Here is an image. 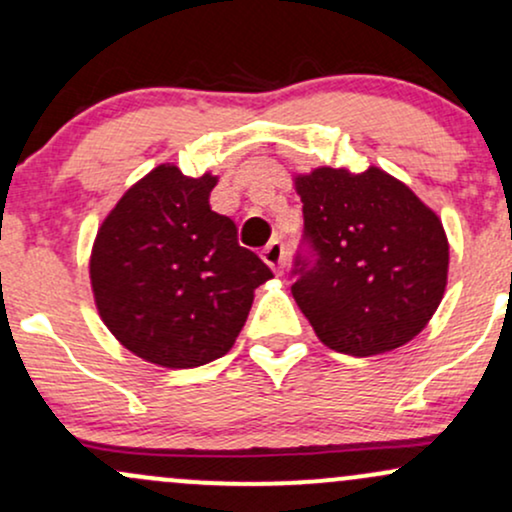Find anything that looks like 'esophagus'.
<instances>
[{"label": "esophagus", "instance_id": "obj_1", "mask_svg": "<svg viewBox=\"0 0 512 512\" xmlns=\"http://www.w3.org/2000/svg\"><path fill=\"white\" fill-rule=\"evenodd\" d=\"M262 260L267 262L276 274H281L286 267V260H289V252H286L281 240H272V243L262 250Z\"/></svg>", "mask_w": 512, "mask_h": 512}]
</instances>
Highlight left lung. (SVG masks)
<instances>
[{
  "mask_svg": "<svg viewBox=\"0 0 512 512\" xmlns=\"http://www.w3.org/2000/svg\"><path fill=\"white\" fill-rule=\"evenodd\" d=\"M303 245L291 286L322 344L375 356L407 344L436 313L448 281L443 223L380 168L298 175Z\"/></svg>",
  "mask_w": 512,
  "mask_h": 512,
  "instance_id": "1",
  "label": "left lung"
}]
</instances>
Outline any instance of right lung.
Masks as SVG:
<instances>
[{"label": "right lung", "mask_w": 512, "mask_h": 512, "mask_svg": "<svg viewBox=\"0 0 512 512\" xmlns=\"http://www.w3.org/2000/svg\"><path fill=\"white\" fill-rule=\"evenodd\" d=\"M214 175L163 163L129 187L93 243L91 286L117 342L144 361L197 368L231 351L252 291L272 279L209 207Z\"/></svg>", "instance_id": "add662e5"}]
</instances>
